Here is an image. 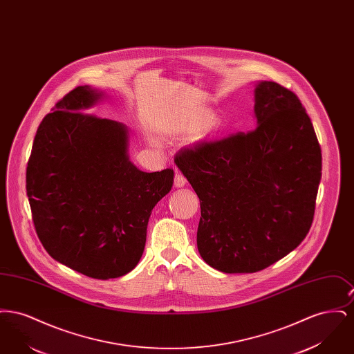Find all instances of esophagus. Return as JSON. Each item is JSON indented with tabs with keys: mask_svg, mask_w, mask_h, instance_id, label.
<instances>
[{
	"mask_svg": "<svg viewBox=\"0 0 354 354\" xmlns=\"http://www.w3.org/2000/svg\"><path fill=\"white\" fill-rule=\"evenodd\" d=\"M174 185H175L176 188H182V187H185V176H183L180 172H178V171H176L175 178H174Z\"/></svg>",
	"mask_w": 354,
	"mask_h": 354,
	"instance_id": "1",
	"label": "esophagus"
}]
</instances>
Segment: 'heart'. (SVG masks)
<instances>
[{
  "label": "heart",
  "mask_w": 354,
  "mask_h": 354,
  "mask_svg": "<svg viewBox=\"0 0 354 354\" xmlns=\"http://www.w3.org/2000/svg\"><path fill=\"white\" fill-rule=\"evenodd\" d=\"M215 120V115L208 111H199L183 119L179 129L187 133H196L207 129Z\"/></svg>",
  "instance_id": "heart-1"
}]
</instances>
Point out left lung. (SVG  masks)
Listing matches in <instances>:
<instances>
[{
	"label": "left lung",
	"mask_w": 354,
	"mask_h": 354,
	"mask_svg": "<svg viewBox=\"0 0 354 354\" xmlns=\"http://www.w3.org/2000/svg\"><path fill=\"white\" fill-rule=\"evenodd\" d=\"M257 127L175 155L201 201L198 250L224 273H253L283 259L310 230L321 180V149L295 93L254 87Z\"/></svg>",
	"instance_id": "1"
}]
</instances>
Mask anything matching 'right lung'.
<instances>
[{
	"mask_svg": "<svg viewBox=\"0 0 354 354\" xmlns=\"http://www.w3.org/2000/svg\"><path fill=\"white\" fill-rule=\"evenodd\" d=\"M102 97L78 86L42 119L28 162L26 192L46 252L84 276L107 280L139 263L152 208L171 191L174 169L135 167L127 127L82 113Z\"/></svg>",
	"mask_w": 354,
	"mask_h": 354,
	"instance_id": "1",
	"label": "right lung"
}]
</instances>
